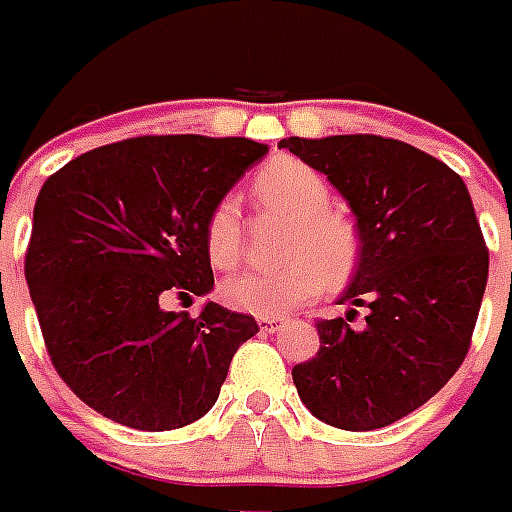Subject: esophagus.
I'll list each match as a JSON object with an SVG mask.
<instances>
[{"instance_id":"esophagus-1","label":"esophagus","mask_w":512,"mask_h":512,"mask_svg":"<svg viewBox=\"0 0 512 512\" xmlns=\"http://www.w3.org/2000/svg\"><path fill=\"white\" fill-rule=\"evenodd\" d=\"M257 324H260V329H263V332L273 335V332H279V329L284 327V319H279V316H263V319L257 321Z\"/></svg>"}]
</instances>
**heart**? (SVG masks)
<instances>
[{"mask_svg":"<svg viewBox=\"0 0 512 512\" xmlns=\"http://www.w3.org/2000/svg\"><path fill=\"white\" fill-rule=\"evenodd\" d=\"M252 191L263 207L289 217L281 241L287 263L273 271H244L223 284L225 303L255 316H281L311 303L329 284H342L358 260V236L348 217L329 209L327 180L297 156H273L255 172ZM204 247L215 268H233L244 247L241 209L225 196L209 209Z\"/></svg>","mask_w":512,"mask_h":512,"instance_id":"1","label":"heart"}]
</instances>
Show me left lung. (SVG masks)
Listing matches in <instances>:
<instances>
[{"instance_id": "8db88e82", "label": "left lung", "mask_w": 512, "mask_h": 512, "mask_svg": "<svg viewBox=\"0 0 512 512\" xmlns=\"http://www.w3.org/2000/svg\"><path fill=\"white\" fill-rule=\"evenodd\" d=\"M279 148L327 175L356 215L358 265L316 324L319 353L292 369L313 417L374 430L433 398L468 356L489 252L462 177L436 156L380 135L284 138ZM356 307L370 311L349 327Z\"/></svg>"}]
</instances>
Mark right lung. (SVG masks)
<instances>
[{"label":"right lung","mask_w":512,"mask_h":512,"mask_svg":"<svg viewBox=\"0 0 512 512\" xmlns=\"http://www.w3.org/2000/svg\"><path fill=\"white\" fill-rule=\"evenodd\" d=\"M268 154L247 138L146 135L76 156L39 191L26 281L60 380L108 420L175 430L215 406L257 321L207 303L209 209Z\"/></svg>","instance_id":"1"}]
</instances>
